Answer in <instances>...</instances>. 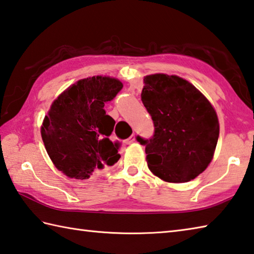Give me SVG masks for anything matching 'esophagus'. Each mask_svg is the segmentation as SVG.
I'll return each mask as SVG.
<instances>
[{"label":"esophagus","instance_id":"1","mask_svg":"<svg viewBox=\"0 0 254 254\" xmlns=\"http://www.w3.org/2000/svg\"><path fill=\"white\" fill-rule=\"evenodd\" d=\"M134 141H135V135H134V133H133V134L126 141V143L127 144H131V143H133Z\"/></svg>","mask_w":254,"mask_h":254}]
</instances>
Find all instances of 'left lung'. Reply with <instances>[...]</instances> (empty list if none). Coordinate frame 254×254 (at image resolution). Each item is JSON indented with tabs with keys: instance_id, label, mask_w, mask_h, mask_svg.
<instances>
[{
	"instance_id": "1",
	"label": "left lung",
	"mask_w": 254,
	"mask_h": 254,
	"mask_svg": "<svg viewBox=\"0 0 254 254\" xmlns=\"http://www.w3.org/2000/svg\"><path fill=\"white\" fill-rule=\"evenodd\" d=\"M141 100L154 124L150 139L136 136L150 171L167 182L196 178L211 162L219 139L213 107L191 83L167 74L145 76Z\"/></svg>"
}]
</instances>
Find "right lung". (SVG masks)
<instances>
[{"mask_svg":"<svg viewBox=\"0 0 254 254\" xmlns=\"http://www.w3.org/2000/svg\"><path fill=\"white\" fill-rule=\"evenodd\" d=\"M123 84L108 76L77 81L54 101L41 134L55 167L68 178L89 179L118 162L119 144L110 140L115 121L104 111Z\"/></svg>","mask_w":254,"mask_h":254,"instance_id":"obj_1","label":"right lung"}]
</instances>
